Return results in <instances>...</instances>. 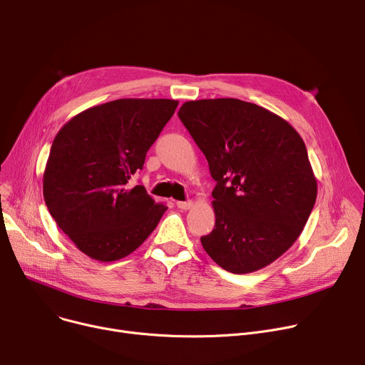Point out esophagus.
<instances>
[{
  "instance_id": "1",
  "label": "esophagus",
  "mask_w": 365,
  "mask_h": 365,
  "mask_svg": "<svg viewBox=\"0 0 365 365\" xmlns=\"http://www.w3.org/2000/svg\"><path fill=\"white\" fill-rule=\"evenodd\" d=\"M176 205H178V208H180V210H190L192 205H193V202H192V201H178Z\"/></svg>"
}]
</instances>
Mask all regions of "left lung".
Segmentation results:
<instances>
[{
  "mask_svg": "<svg viewBox=\"0 0 365 365\" xmlns=\"http://www.w3.org/2000/svg\"><path fill=\"white\" fill-rule=\"evenodd\" d=\"M179 117L217 182L205 252L235 274L264 269L295 244L317 198L302 138L280 115L236 98L187 101Z\"/></svg>",
  "mask_w": 365,
  "mask_h": 365,
  "instance_id": "obj_1",
  "label": "left lung"
}]
</instances>
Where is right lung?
<instances>
[{"instance_id": "right-lung-1", "label": "right lung", "mask_w": 365, "mask_h": 365, "mask_svg": "<svg viewBox=\"0 0 365 365\" xmlns=\"http://www.w3.org/2000/svg\"><path fill=\"white\" fill-rule=\"evenodd\" d=\"M179 101L121 98L91 107L54 138L43 198L57 226L92 259L110 262L139 248L167 207L132 176Z\"/></svg>"}]
</instances>
